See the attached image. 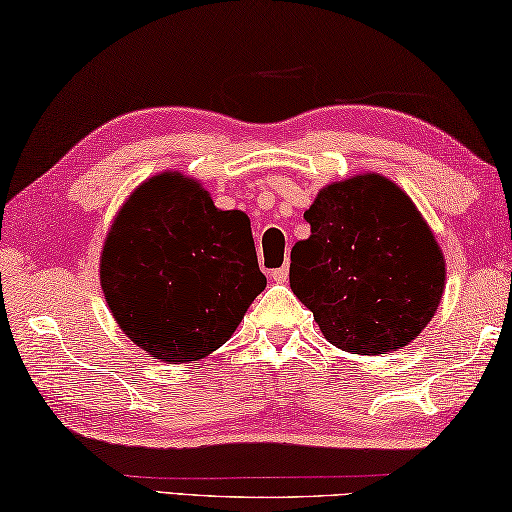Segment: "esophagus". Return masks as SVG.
Instances as JSON below:
<instances>
[{
	"instance_id": "obj_1",
	"label": "esophagus",
	"mask_w": 512,
	"mask_h": 512,
	"mask_svg": "<svg viewBox=\"0 0 512 512\" xmlns=\"http://www.w3.org/2000/svg\"><path fill=\"white\" fill-rule=\"evenodd\" d=\"M288 274H290V267L283 265V267H276V270H272V279L276 283H286L288 281Z\"/></svg>"
}]
</instances>
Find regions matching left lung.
Returning <instances> with one entry per match:
<instances>
[{"instance_id": "1", "label": "left lung", "mask_w": 512, "mask_h": 512, "mask_svg": "<svg viewBox=\"0 0 512 512\" xmlns=\"http://www.w3.org/2000/svg\"><path fill=\"white\" fill-rule=\"evenodd\" d=\"M290 288L331 345L374 356L408 345L445 290V258L404 190L379 174L331 183L304 213Z\"/></svg>"}]
</instances>
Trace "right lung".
Wrapping results in <instances>:
<instances>
[{
    "instance_id": "1",
    "label": "right lung",
    "mask_w": 512,
    "mask_h": 512,
    "mask_svg": "<svg viewBox=\"0 0 512 512\" xmlns=\"http://www.w3.org/2000/svg\"><path fill=\"white\" fill-rule=\"evenodd\" d=\"M99 276L120 329L174 365L222 347L265 288L247 215L215 208L177 172L152 177L127 199Z\"/></svg>"
}]
</instances>
